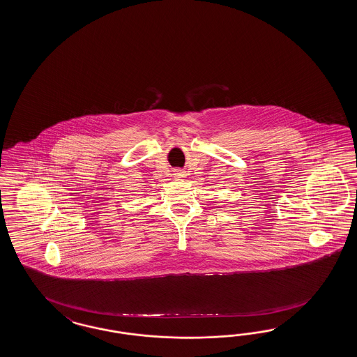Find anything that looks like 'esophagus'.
<instances>
[{"label":"esophagus","instance_id":"1","mask_svg":"<svg viewBox=\"0 0 357 357\" xmlns=\"http://www.w3.org/2000/svg\"><path fill=\"white\" fill-rule=\"evenodd\" d=\"M174 175L175 178H184V172L183 170H181V169H176V170H174Z\"/></svg>","mask_w":357,"mask_h":357}]
</instances>
